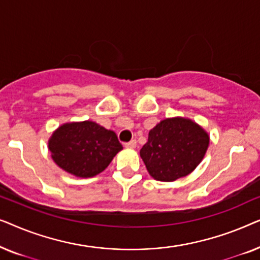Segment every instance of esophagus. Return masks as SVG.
Wrapping results in <instances>:
<instances>
[{"label":"esophagus","mask_w":260,"mask_h":260,"mask_svg":"<svg viewBox=\"0 0 260 260\" xmlns=\"http://www.w3.org/2000/svg\"><path fill=\"white\" fill-rule=\"evenodd\" d=\"M124 145H125L126 148L134 149V148H136V145H137V142H136V140H133V141L127 142V143H125V144H124Z\"/></svg>","instance_id":"obj_1"}]
</instances>
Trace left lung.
Instances as JSON below:
<instances>
[{"mask_svg":"<svg viewBox=\"0 0 260 260\" xmlns=\"http://www.w3.org/2000/svg\"><path fill=\"white\" fill-rule=\"evenodd\" d=\"M209 135L194 120L166 118L149 131L140 155L151 177L173 182L190 174L204 158Z\"/></svg>","mask_w":260,"mask_h":260,"instance_id":"obj_1","label":"left lung"}]
</instances>
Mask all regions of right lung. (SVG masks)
<instances>
[{"instance_id": "add662e5", "label": "right lung", "mask_w": 260, "mask_h": 260, "mask_svg": "<svg viewBox=\"0 0 260 260\" xmlns=\"http://www.w3.org/2000/svg\"><path fill=\"white\" fill-rule=\"evenodd\" d=\"M55 165L77 177H93L108 168L123 147L117 135L92 120L60 125L48 140Z\"/></svg>"}]
</instances>
